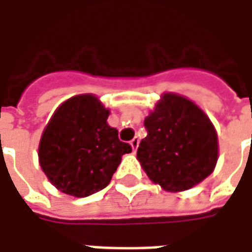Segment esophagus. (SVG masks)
<instances>
[{"label": "esophagus", "mask_w": 252, "mask_h": 252, "mask_svg": "<svg viewBox=\"0 0 252 252\" xmlns=\"http://www.w3.org/2000/svg\"><path fill=\"white\" fill-rule=\"evenodd\" d=\"M131 146H132V150H133V153L137 150V146H139V139L135 137V139H132L131 140Z\"/></svg>", "instance_id": "34e87169"}]
</instances>
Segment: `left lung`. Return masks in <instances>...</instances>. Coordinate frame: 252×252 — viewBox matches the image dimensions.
Here are the masks:
<instances>
[{
    "label": "left lung",
    "mask_w": 252,
    "mask_h": 252,
    "mask_svg": "<svg viewBox=\"0 0 252 252\" xmlns=\"http://www.w3.org/2000/svg\"><path fill=\"white\" fill-rule=\"evenodd\" d=\"M144 126L147 136L139 144L137 160L153 182L167 191H182L212 174L219 155L217 133L194 102L163 94Z\"/></svg>",
    "instance_id": "8db88e82"
}]
</instances>
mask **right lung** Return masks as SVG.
<instances>
[{"instance_id": "right-lung-1", "label": "right lung", "mask_w": 252, "mask_h": 252, "mask_svg": "<svg viewBox=\"0 0 252 252\" xmlns=\"http://www.w3.org/2000/svg\"><path fill=\"white\" fill-rule=\"evenodd\" d=\"M108 116L92 94L71 97L55 110L41 135L39 162L57 189L88 197L108 186L121 157L132 151L108 126Z\"/></svg>"}]
</instances>
